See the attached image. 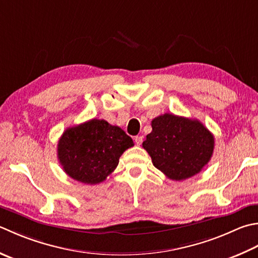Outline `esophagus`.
Segmentation results:
<instances>
[{
	"label": "esophagus",
	"instance_id": "34e87169",
	"mask_svg": "<svg viewBox=\"0 0 258 258\" xmlns=\"http://www.w3.org/2000/svg\"><path fill=\"white\" fill-rule=\"evenodd\" d=\"M134 142L136 143V145H141L143 142V138H142V136H135Z\"/></svg>",
	"mask_w": 258,
	"mask_h": 258
}]
</instances>
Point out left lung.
I'll list each match as a JSON object with an SVG mask.
<instances>
[{"label": "left lung", "mask_w": 258, "mask_h": 258, "mask_svg": "<svg viewBox=\"0 0 258 258\" xmlns=\"http://www.w3.org/2000/svg\"><path fill=\"white\" fill-rule=\"evenodd\" d=\"M143 142L153 165L169 179L181 181L199 173L214 153V135L198 119L163 114L152 120Z\"/></svg>", "instance_id": "1"}]
</instances>
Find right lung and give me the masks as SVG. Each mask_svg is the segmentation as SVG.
<instances>
[{"label": "right lung", "instance_id": "right-lung-1", "mask_svg": "<svg viewBox=\"0 0 258 258\" xmlns=\"http://www.w3.org/2000/svg\"><path fill=\"white\" fill-rule=\"evenodd\" d=\"M133 145L118 126L94 118L64 131L58 142V160L70 178L97 184L113 172L120 155Z\"/></svg>", "mask_w": 258, "mask_h": 258}]
</instances>
